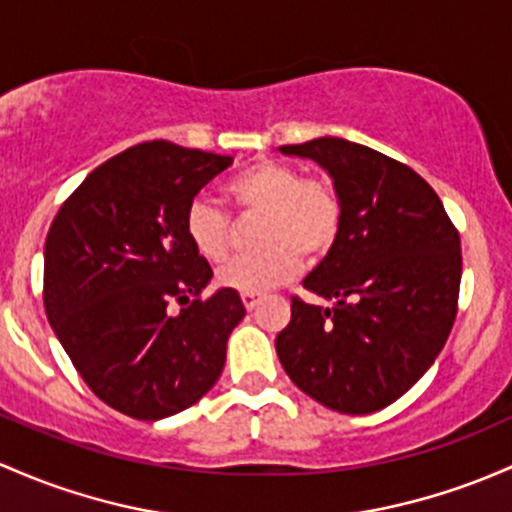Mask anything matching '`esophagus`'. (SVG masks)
Segmentation results:
<instances>
[{"label":"esophagus","mask_w":512,"mask_h":512,"mask_svg":"<svg viewBox=\"0 0 512 512\" xmlns=\"http://www.w3.org/2000/svg\"><path fill=\"white\" fill-rule=\"evenodd\" d=\"M242 304H245L247 311H252L257 306V301H260V294H240Z\"/></svg>","instance_id":"1"}]
</instances>
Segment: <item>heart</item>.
<instances>
[{
  "label": "heart",
  "instance_id": "heart-1",
  "mask_svg": "<svg viewBox=\"0 0 512 512\" xmlns=\"http://www.w3.org/2000/svg\"><path fill=\"white\" fill-rule=\"evenodd\" d=\"M230 206L260 211L257 242L265 247L238 255L220 267V287L260 294L289 282L301 270V255L324 257L343 225V198L326 176H304L299 166L279 159H260L225 186ZM184 233L196 255L220 262L228 255L230 215L213 198L196 196L186 206Z\"/></svg>",
  "mask_w": 512,
  "mask_h": 512
}]
</instances>
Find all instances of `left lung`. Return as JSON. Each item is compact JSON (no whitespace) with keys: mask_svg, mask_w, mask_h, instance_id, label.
I'll list each match as a JSON object with an SVG mask.
<instances>
[{"mask_svg":"<svg viewBox=\"0 0 512 512\" xmlns=\"http://www.w3.org/2000/svg\"><path fill=\"white\" fill-rule=\"evenodd\" d=\"M319 161L343 198V225L292 297L277 355L292 383L343 414L378 412L437 360L459 309L461 240L437 191L402 161L341 137L284 144Z\"/></svg>","mask_w":512,"mask_h":512,"instance_id":"1","label":"left lung"}]
</instances>
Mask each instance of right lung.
I'll return each mask as SVG.
<instances>
[{
    "label": "right lung",
    "instance_id": "right-lung-1",
    "mask_svg": "<svg viewBox=\"0 0 512 512\" xmlns=\"http://www.w3.org/2000/svg\"><path fill=\"white\" fill-rule=\"evenodd\" d=\"M230 164L164 139L137 144L90 171L48 230V324L85 385L127 417H171L223 373L245 306L233 289L203 297L213 270L188 242L184 213Z\"/></svg>",
    "mask_w": 512,
    "mask_h": 512
}]
</instances>
